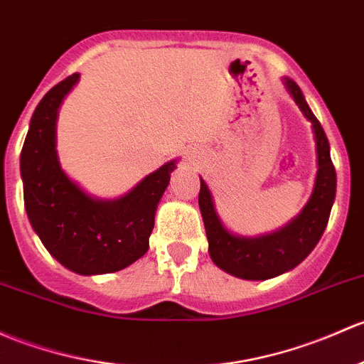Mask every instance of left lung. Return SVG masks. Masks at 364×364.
Instances as JSON below:
<instances>
[{
    "instance_id": "left-lung-1",
    "label": "left lung",
    "mask_w": 364,
    "mask_h": 364,
    "mask_svg": "<svg viewBox=\"0 0 364 364\" xmlns=\"http://www.w3.org/2000/svg\"><path fill=\"white\" fill-rule=\"evenodd\" d=\"M284 85L305 118L312 124L314 139H316V183L311 198L301 213L277 232L259 237L235 235L225 228L223 221L214 209L213 195L204 179H200L198 205L208 233L211 259L225 272L247 281H265V279L277 277L304 262L319 242L335 202L336 172L331 162L326 134L309 108L300 87L289 78H284Z\"/></svg>"
}]
</instances>
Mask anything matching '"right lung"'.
<instances>
[{"mask_svg":"<svg viewBox=\"0 0 364 364\" xmlns=\"http://www.w3.org/2000/svg\"><path fill=\"white\" fill-rule=\"evenodd\" d=\"M78 80L75 73L52 87L31 118L21 151L26 213L33 230L60 265L82 275L118 272L150 247L156 205L176 160L114 200L83 192L63 171L55 150L57 114Z\"/></svg>","mask_w":364,"mask_h":364,"instance_id":"1","label":"right lung"}]
</instances>
